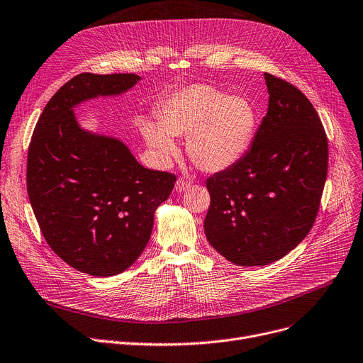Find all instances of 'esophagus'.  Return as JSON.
I'll return each mask as SVG.
<instances>
[{"label": "esophagus", "mask_w": 363, "mask_h": 363, "mask_svg": "<svg viewBox=\"0 0 363 363\" xmlns=\"http://www.w3.org/2000/svg\"><path fill=\"white\" fill-rule=\"evenodd\" d=\"M189 186H191V182L186 181V179H184V178H179V179L177 181V184H175V189H177L178 192H182V191H185V189L189 188Z\"/></svg>", "instance_id": "esophagus-1"}]
</instances>
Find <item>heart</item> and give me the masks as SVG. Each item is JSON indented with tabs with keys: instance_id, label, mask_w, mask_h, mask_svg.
Wrapping results in <instances>:
<instances>
[{
	"instance_id": "obj_1",
	"label": "heart",
	"mask_w": 363,
	"mask_h": 363,
	"mask_svg": "<svg viewBox=\"0 0 363 363\" xmlns=\"http://www.w3.org/2000/svg\"><path fill=\"white\" fill-rule=\"evenodd\" d=\"M159 122L141 121V131L163 157L178 149L174 137H186V152L204 172H222L245 155L257 128V112L244 96H228L208 84L174 93L157 111Z\"/></svg>"
}]
</instances>
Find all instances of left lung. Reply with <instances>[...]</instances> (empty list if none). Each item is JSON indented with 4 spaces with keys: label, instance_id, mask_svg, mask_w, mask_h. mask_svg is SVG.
I'll return each instance as SVG.
<instances>
[{
    "label": "left lung",
    "instance_id": "1",
    "mask_svg": "<svg viewBox=\"0 0 363 363\" xmlns=\"http://www.w3.org/2000/svg\"><path fill=\"white\" fill-rule=\"evenodd\" d=\"M267 115L251 149L206 182L204 219L211 247L236 265H267L309 233L320 210L328 167L321 119L294 84L264 72Z\"/></svg>",
    "mask_w": 363,
    "mask_h": 363
}]
</instances>
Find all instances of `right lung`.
Wrapping results in <instances>:
<instances>
[{
	"mask_svg": "<svg viewBox=\"0 0 363 363\" xmlns=\"http://www.w3.org/2000/svg\"><path fill=\"white\" fill-rule=\"evenodd\" d=\"M140 76L82 72L46 104L28 152V194L40 232L72 269L123 273L146 248L177 177L141 166L123 141L84 131L72 108L131 89Z\"/></svg>",
	"mask_w": 363,
	"mask_h": 363,
	"instance_id": "right-lung-1",
	"label": "right lung"
}]
</instances>
